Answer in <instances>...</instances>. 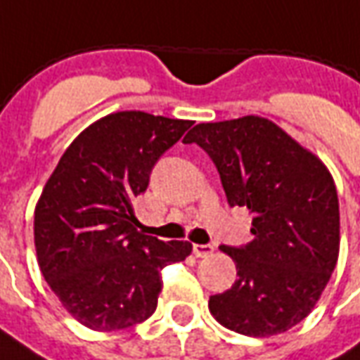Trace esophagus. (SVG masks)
<instances>
[{"label": "esophagus", "instance_id": "obj_1", "mask_svg": "<svg viewBox=\"0 0 360 360\" xmlns=\"http://www.w3.org/2000/svg\"><path fill=\"white\" fill-rule=\"evenodd\" d=\"M193 252H195V257L198 258L210 257L212 252H214V247H212V245H193Z\"/></svg>", "mask_w": 360, "mask_h": 360}]
</instances>
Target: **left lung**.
I'll use <instances>...</instances> for the list:
<instances>
[{
    "instance_id": "1",
    "label": "left lung",
    "mask_w": 360,
    "mask_h": 360,
    "mask_svg": "<svg viewBox=\"0 0 360 360\" xmlns=\"http://www.w3.org/2000/svg\"><path fill=\"white\" fill-rule=\"evenodd\" d=\"M212 158L229 206H247L255 239L233 258L231 289L212 316L250 338L283 333L309 316L340 257V202L324 162L274 121L245 115L198 123L185 136Z\"/></svg>"
}]
</instances>
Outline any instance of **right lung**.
<instances>
[{
	"label": "right lung",
	"mask_w": 360,
	"mask_h": 360,
	"mask_svg": "<svg viewBox=\"0 0 360 360\" xmlns=\"http://www.w3.org/2000/svg\"><path fill=\"white\" fill-rule=\"evenodd\" d=\"M193 121L115 111L75 139L34 210L38 266L71 316L94 332L141 324L158 307L160 271L193 252L188 241L141 233L134 198Z\"/></svg>",
	"instance_id": "obj_1"
}]
</instances>
